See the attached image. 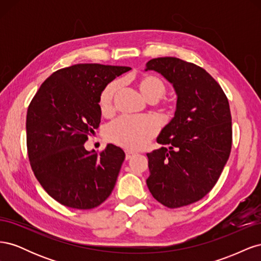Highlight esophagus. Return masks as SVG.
<instances>
[{"label": "esophagus", "instance_id": "esophagus-1", "mask_svg": "<svg viewBox=\"0 0 261 261\" xmlns=\"http://www.w3.org/2000/svg\"><path fill=\"white\" fill-rule=\"evenodd\" d=\"M136 153L135 152H133V151H126L125 152V159L126 160H129V159H132V158L135 155Z\"/></svg>", "mask_w": 261, "mask_h": 261}]
</instances>
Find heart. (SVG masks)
Wrapping results in <instances>:
<instances>
[{
	"label": "heart",
	"mask_w": 261,
	"mask_h": 261,
	"mask_svg": "<svg viewBox=\"0 0 261 261\" xmlns=\"http://www.w3.org/2000/svg\"><path fill=\"white\" fill-rule=\"evenodd\" d=\"M138 89L147 101L156 102L163 98L167 87L159 77L153 75L141 76L137 82ZM118 88L117 82L110 83L102 90L99 98V107L103 113L112 108L113 97ZM156 133V125L146 117L123 116L117 118L107 128L108 138L113 143L127 149H140L145 147Z\"/></svg>",
	"instance_id": "b5f03b06"
}]
</instances>
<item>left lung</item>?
I'll use <instances>...</instances> for the list:
<instances>
[{"mask_svg": "<svg viewBox=\"0 0 261 261\" xmlns=\"http://www.w3.org/2000/svg\"><path fill=\"white\" fill-rule=\"evenodd\" d=\"M145 70L161 74L177 96L174 117L156 138L169 149L147 153V186L165 207L187 206L211 191L230 156V105L213 77L193 63L158 58L150 60Z\"/></svg>", "mask_w": 261, "mask_h": 261, "instance_id": "1", "label": "left lung"}]
</instances>
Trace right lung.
Here are the masks:
<instances>
[{
  "label": "right lung",
  "mask_w": 261,
  "mask_h": 261,
  "mask_svg": "<svg viewBox=\"0 0 261 261\" xmlns=\"http://www.w3.org/2000/svg\"><path fill=\"white\" fill-rule=\"evenodd\" d=\"M130 67L76 64L54 72L27 111L31 169L52 198L74 209H92L111 195L125 153L109 144L97 153L84 144L101 121L99 98L107 85Z\"/></svg>",
  "instance_id": "right-lung-1"
}]
</instances>
